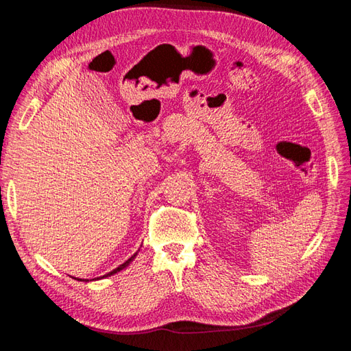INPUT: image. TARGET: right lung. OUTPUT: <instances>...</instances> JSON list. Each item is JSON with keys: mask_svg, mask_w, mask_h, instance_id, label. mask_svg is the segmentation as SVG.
<instances>
[{"mask_svg": "<svg viewBox=\"0 0 351 351\" xmlns=\"http://www.w3.org/2000/svg\"><path fill=\"white\" fill-rule=\"evenodd\" d=\"M137 256V252L133 254V256L132 258H129V259H127L123 265H120V267L119 268H115V269H112L111 272H108V274H105V275H102V277L101 278H107V277H111V275H114V274H117V272H120V271H123L124 268H127V267H129V265L133 262V259ZM74 280H79V281H89V280H82V278H74ZM93 280H99V278H93ZM92 281V280H90Z\"/></svg>", "mask_w": 351, "mask_h": 351, "instance_id": "right-lung-1", "label": "right lung"}]
</instances>
